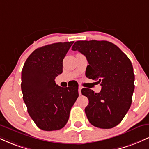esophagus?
<instances>
[{
    "label": "esophagus",
    "mask_w": 149,
    "mask_h": 149,
    "mask_svg": "<svg viewBox=\"0 0 149 149\" xmlns=\"http://www.w3.org/2000/svg\"><path fill=\"white\" fill-rule=\"evenodd\" d=\"M82 86H80V85H79L78 86V93H79L80 95H81V90H82Z\"/></svg>",
    "instance_id": "34e87169"
}]
</instances>
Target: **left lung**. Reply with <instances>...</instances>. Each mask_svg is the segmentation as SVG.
<instances>
[{
	"mask_svg": "<svg viewBox=\"0 0 149 149\" xmlns=\"http://www.w3.org/2000/svg\"><path fill=\"white\" fill-rule=\"evenodd\" d=\"M72 50L84 54L89 63L85 75L102 85L98 93L89 88L81 90L89 100L85 109L89 122L102 129L115 127L132 104L134 74L130 60L118 47L106 40H78Z\"/></svg>",
	"mask_w": 149,
	"mask_h": 149,
	"instance_id": "obj_1",
	"label": "left lung"
}]
</instances>
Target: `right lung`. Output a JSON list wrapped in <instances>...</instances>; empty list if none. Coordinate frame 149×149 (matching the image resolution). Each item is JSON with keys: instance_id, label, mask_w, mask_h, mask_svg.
Returning <instances> with one entry per match:
<instances>
[{"instance_id": "right-lung-1", "label": "right lung", "mask_w": 149, "mask_h": 149, "mask_svg": "<svg viewBox=\"0 0 149 149\" xmlns=\"http://www.w3.org/2000/svg\"><path fill=\"white\" fill-rule=\"evenodd\" d=\"M73 43L56 42L39 47L24 64L21 84L24 102L31 118L42 130L64 127L78 97V85L61 88L54 81L62 73L63 59Z\"/></svg>"}]
</instances>
